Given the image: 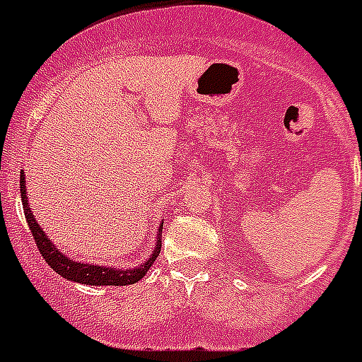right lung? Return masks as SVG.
I'll list each match as a JSON object with an SVG mask.
<instances>
[{"mask_svg": "<svg viewBox=\"0 0 362 362\" xmlns=\"http://www.w3.org/2000/svg\"><path fill=\"white\" fill-rule=\"evenodd\" d=\"M19 190H21V201H23V210L25 217H27L28 228L32 232V238L36 241L37 250L41 252L43 259L49 263V267L54 272H57L59 276L66 277L70 281H76V283L81 284H92V286H98V284H107V286H124V284H134L139 279H143L148 268L152 267L153 261L158 259L159 252H161V241H158L156 245V250H153L152 257L143 263L141 267L134 268V270H114V268H103V267H94V264H83L78 261H70L69 257L62 254V252L54 248L52 243L49 241V238L45 235L43 230L40 228V225L36 223L34 216H32L30 209H28L27 203V194H25V175L21 172L19 175ZM163 232V225L159 226V233Z\"/></svg>", "mask_w": 362, "mask_h": 362, "instance_id": "obj_1", "label": "right lung"}]
</instances>
